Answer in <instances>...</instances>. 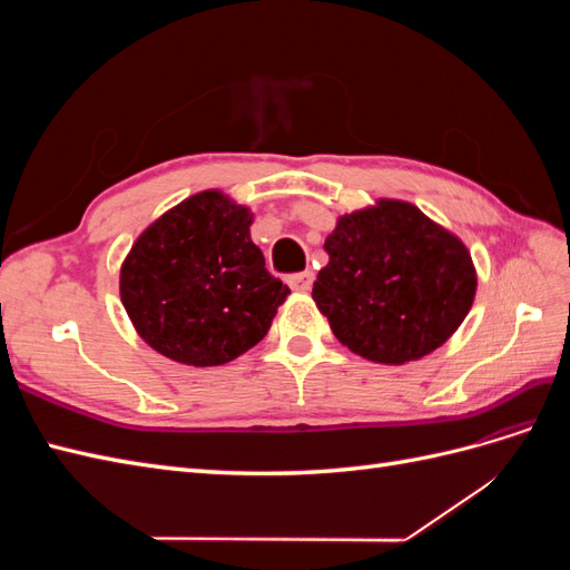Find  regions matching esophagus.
Returning a JSON list of instances; mask_svg holds the SVG:
<instances>
[{
    "label": "esophagus",
    "mask_w": 570,
    "mask_h": 570,
    "mask_svg": "<svg viewBox=\"0 0 570 570\" xmlns=\"http://www.w3.org/2000/svg\"><path fill=\"white\" fill-rule=\"evenodd\" d=\"M287 285L295 289V292H308L314 285V273L312 271H304V273H295L287 278Z\"/></svg>",
    "instance_id": "esophagus-1"
}]
</instances>
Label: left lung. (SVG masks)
Instances as JSON below:
<instances>
[{
	"label": "left lung",
	"mask_w": 570,
	"mask_h": 570,
	"mask_svg": "<svg viewBox=\"0 0 570 570\" xmlns=\"http://www.w3.org/2000/svg\"><path fill=\"white\" fill-rule=\"evenodd\" d=\"M323 247L312 297L344 347L375 364L435 352L471 312V252L411 202L377 199L340 216Z\"/></svg>",
	"instance_id": "left-lung-1"
}]
</instances>
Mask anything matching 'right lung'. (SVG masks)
<instances>
[{"label":"right lung","mask_w":570,"mask_h":570,"mask_svg":"<svg viewBox=\"0 0 570 570\" xmlns=\"http://www.w3.org/2000/svg\"><path fill=\"white\" fill-rule=\"evenodd\" d=\"M249 206L204 189L161 214L120 266V302L154 352L223 366L268 333L289 287L252 243Z\"/></svg>","instance_id":"1"}]
</instances>
